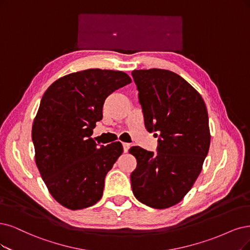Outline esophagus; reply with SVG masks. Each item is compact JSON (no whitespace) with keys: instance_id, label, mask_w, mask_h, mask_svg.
I'll use <instances>...</instances> for the list:
<instances>
[{"instance_id":"1","label":"esophagus","mask_w":250,"mask_h":250,"mask_svg":"<svg viewBox=\"0 0 250 250\" xmlns=\"http://www.w3.org/2000/svg\"><path fill=\"white\" fill-rule=\"evenodd\" d=\"M123 145H124V150H125V152H127L128 148H130L131 144H130V143H123Z\"/></svg>"}]
</instances>
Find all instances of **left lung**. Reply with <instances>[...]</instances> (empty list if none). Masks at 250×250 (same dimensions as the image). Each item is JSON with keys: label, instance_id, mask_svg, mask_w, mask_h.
Masks as SVG:
<instances>
[{"label": "left lung", "instance_id": "8db88e82", "mask_svg": "<svg viewBox=\"0 0 250 250\" xmlns=\"http://www.w3.org/2000/svg\"><path fill=\"white\" fill-rule=\"evenodd\" d=\"M147 131L160 134L158 152L133 146L134 196L155 209L186 197L200 175L210 146L208 112L199 91L169 70H134ZM156 134V136H158Z\"/></svg>", "mask_w": 250, "mask_h": 250}]
</instances>
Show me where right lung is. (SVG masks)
Instances as JSON below:
<instances>
[{
    "instance_id": "right-lung-1",
    "label": "right lung",
    "mask_w": 250,
    "mask_h": 250,
    "mask_svg": "<svg viewBox=\"0 0 250 250\" xmlns=\"http://www.w3.org/2000/svg\"><path fill=\"white\" fill-rule=\"evenodd\" d=\"M132 82L122 71L88 69L61 77L44 92L33 123L35 161L50 195L79 210L103 196L105 177L123 144L99 146L92 139L106 98Z\"/></svg>"
}]
</instances>
